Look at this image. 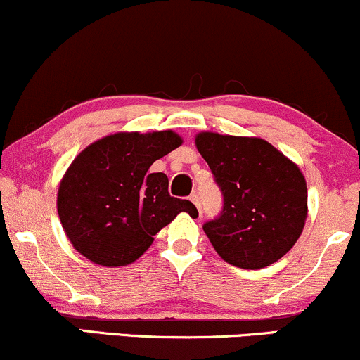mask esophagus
I'll return each mask as SVG.
<instances>
[{
  "instance_id": "obj_1",
  "label": "esophagus",
  "mask_w": 360,
  "mask_h": 360,
  "mask_svg": "<svg viewBox=\"0 0 360 360\" xmlns=\"http://www.w3.org/2000/svg\"><path fill=\"white\" fill-rule=\"evenodd\" d=\"M188 199H191V202H192V204H193V205H195V207H197V209H199V211H200V205H199V197H197V193H192V195H191V197H188Z\"/></svg>"
}]
</instances>
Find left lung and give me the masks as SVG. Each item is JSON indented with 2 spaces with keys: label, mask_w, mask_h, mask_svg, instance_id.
<instances>
[{
  "label": "left lung",
  "mask_w": 360,
  "mask_h": 360,
  "mask_svg": "<svg viewBox=\"0 0 360 360\" xmlns=\"http://www.w3.org/2000/svg\"><path fill=\"white\" fill-rule=\"evenodd\" d=\"M195 146L223 191V212L204 224L217 255L257 270L281 260L308 217V187L294 161L260 137L199 132Z\"/></svg>",
  "instance_id": "obj_1"
}]
</instances>
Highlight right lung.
I'll return each mask as SVG.
<instances>
[{
  "instance_id": "right-lung-1",
  "label": "right lung",
  "mask_w": 360,
  "mask_h": 360,
  "mask_svg": "<svg viewBox=\"0 0 360 360\" xmlns=\"http://www.w3.org/2000/svg\"><path fill=\"white\" fill-rule=\"evenodd\" d=\"M184 143L173 131L115 132L72 160L58 191V214L78 253L102 267L132 264L180 212L199 216L191 200L168 193V176L149 173Z\"/></svg>"
}]
</instances>
